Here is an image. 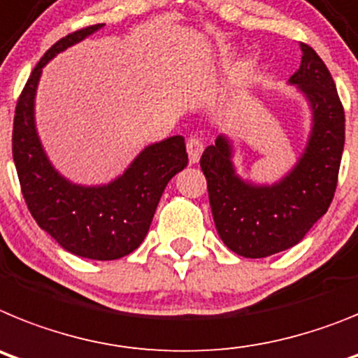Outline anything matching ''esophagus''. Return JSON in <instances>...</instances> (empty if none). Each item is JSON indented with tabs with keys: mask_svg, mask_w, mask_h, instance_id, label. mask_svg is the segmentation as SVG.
Instances as JSON below:
<instances>
[{
	"mask_svg": "<svg viewBox=\"0 0 358 358\" xmlns=\"http://www.w3.org/2000/svg\"><path fill=\"white\" fill-rule=\"evenodd\" d=\"M201 153H203V142H201L200 136L191 135L187 136V155L191 164H196L200 160Z\"/></svg>",
	"mask_w": 358,
	"mask_h": 358,
	"instance_id": "1",
	"label": "esophagus"
}]
</instances>
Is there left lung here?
I'll list each match as a JSON object with an SVG mask.
<instances>
[{
  "mask_svg": "<svg viewBox=\"0 0 358 358\" xmlns=\"http://www.w3.org/2000/svg\"><path fill=\"white\" fill-rule=\"evenodd\" d=\"M290 77L313 111L308 148L290 175L272 187H256L234 175L231 145L217 136L200 167L207 178L214 225L223 243L243 257H266L294 247L326 214L337 189L344 149V108L334 77L308 45Z\"/></svg>",
  "mask_w": 358,
  "mask_h": 358,
  "instance_id": "obj_1",
  "label": "left lung"
}]
</instances>
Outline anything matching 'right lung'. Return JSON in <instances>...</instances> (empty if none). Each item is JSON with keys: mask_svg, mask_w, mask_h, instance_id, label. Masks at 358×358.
<instances>
[{"mask_svg": "<svg viewBox=\"0 0 358 358\" xmlns=\"http://www.w3.org/2000/svg\"><path fill=\"white\" fill-rule=\"evenodd\" d=\"M101 27L90 24L68 34L36 64L15 104L12 157L37 225L68 252L111 261L131 254L144 241L167 182L187 166V151L180 135L149 145L119 180L102 187L73 185L52 167L34 126V95L43 66Z\"/></svg>", "mask_w": 358, "mask_h": 358, "instance_id": "obj_1", "label": "right lung"}]
</instances>
